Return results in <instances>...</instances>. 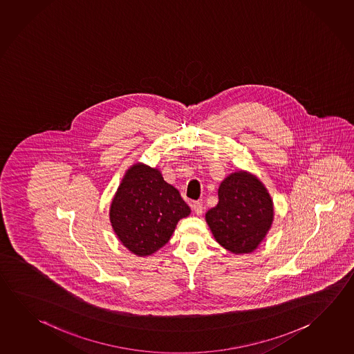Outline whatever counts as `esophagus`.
Segmentation results:
<instances>
[{"label": "esophagus", "mask_w": 354, "mask_h": 354, "mask_svg": "<svg viewBox=\"0 0 354 354\" xmlns=\"http://www.w3.org/2000/svg\"><path fill=\"white\" fill-rule=\"evenodd\" d=\"M192 209H194L196 215H201V214L204 212V206H203L201 203H198V201H195V203L192 204Z\"/></svg>", "instance_id": "esophagus-1"}]
</instances>
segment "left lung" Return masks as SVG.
<instances>
[{"instance_id":"8db88e82","label":"left lung","mask_w":354,"mask_h":354,"mask_svg":"<svg viewBox=\"0 0 354 354\" xmlns=\"http://www.w3.org/2000/svg\"><path fill=\"white\" fill-rule=\"evenodd\" d=\"M218 203L205 220L223 248L235 254H251L260 246L273 223V201L256 175L231 173L218 186Z\"/></svg>"}]
</instances>
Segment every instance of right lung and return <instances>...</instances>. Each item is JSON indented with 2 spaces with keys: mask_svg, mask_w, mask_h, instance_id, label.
Masks as SVG:
<instances>
[{
  "mask_svg": "<svg viewBox=\"0 0 354 354\" xmlns=\"http://www.w3.org/2000/svg\"><path fill=\"white\" fill-rule=\"evenodd\" d=\"M190 207L162 171L136 162L125 171L109 209V220L119 241L131 254L147 257L170 240L180 218Z\"/></svg>",
  "mask_w": 354,
  "mask_h": 354,
  "instance_id": "1",
  "label": "right lung"
}]
</instances>
